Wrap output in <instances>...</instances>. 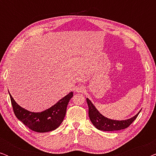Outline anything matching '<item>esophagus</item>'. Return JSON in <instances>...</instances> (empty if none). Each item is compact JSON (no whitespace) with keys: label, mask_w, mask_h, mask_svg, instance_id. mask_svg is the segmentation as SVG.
I'll return each mask as SVG.
<instances>
[{"label":"esophagus","mask_w":156,"mask_h":156,"mask_svg":"<svg viewBox=\"0 0 156 156\" xmlns=\"http://www.w3.org/2000/svg\"><path fill=\"white\" fill-rule=\"evenodd\" d=\"M75 91H76V92H83V91H84V87L81 86V85H78L77 87H76L75 88Z\"/></svg>","instance_id":"1"}]
</instances>
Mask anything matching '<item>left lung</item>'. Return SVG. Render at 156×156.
I'll list each match as a JSON object with an SVG mask.
<instances>
[{"instance_id": "obj_1", "label": "left lung", "mask_w": 156, "mask_h": 156, "mask_svg": "<svg viewBox=\"0 0 156 156\" xmlns=\"http://www.w3.org/2000/svg\"><path fill=\"white\" fill-rule=\"evenodd\" d=\"M87 102L89 106V116L91 122L97 129L104 131H119V130L126 129L137 118L138 115L141 111L140 110L137 114L129 119L121 121L114 120V119L106 118L101 113H99L92 102L91 101V100H89L88 98H87Z\"/></svg>"}]
</instances>
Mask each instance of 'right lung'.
Instances as JSON below:
<instances>
[{"label": "right lung", "instance_id": "add662e5", "mask_svg": "<svg viewBox=\"0 0 156 156\" xmlns=\"http://www.w3.org/2000/svg\"><path fill=\"white\" fill-rule=\"evenodd\" d=\"M9 95L14 114L18 119L32 131L45 133L54 131L60 126L65 116L67 104L73 97V92H69L50 108L40 112H30L21 107L16 103L10 92Z\"/></svg>", "mask_w": 156, "mask_h": 156}]
</instances>
